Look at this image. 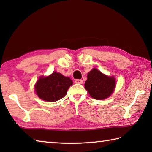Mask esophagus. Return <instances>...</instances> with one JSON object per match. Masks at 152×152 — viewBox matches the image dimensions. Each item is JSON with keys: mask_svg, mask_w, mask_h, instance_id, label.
<instances>
[{"mask_svg": "<svg viewBox=\"0 0 152 152\" xmlns=\"http://www.w3.org/2000/svg\"><path fill=\"white\" fill-rule=\"evenodd\" d=\"M75 82L77 84H82L83 83V80L81 79H76L75 80Z\"/></svg>", "mask_w": 152, "mask_h": 152, "instance_id": "esophagus-1", "label": "esophagus"}]
</instances>
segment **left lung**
Returning a JSON list of instances; mask_svg holds the SVG:
<instances>
[{
  "label": "left lung",
  "mask_w": 152,
  "mask_h": 152,
  "mask_svg": "<svg viewBox=\"0 0 152 152\" xmlns=\"http://www.w3.org/2000/svg\"><path fill=\"white\" fill-rule=\"evenodd\" d=\"M84 86L90 95L94 99L103 100L109 97L114 91L115 80L101 73L96 68L92 69L87 75Z\"/></svg>",
  "instance_id": "obj_1"
}]
</instances>
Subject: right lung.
I'll return each instance as SVG.
<instances>
[{"label":"right lung","instance_id":"add662e5","mask_svg":"<svg viewBox=\"0 0 152 152\" xmlns=\"http://www.w3.org/2000/svg\"><path fill=\"white\" fill-rule=\"evenodd\" d=\"M72 84L73 82L70 78L54 72L48 77L39 78L35 84V89L41 99L55 102L62 99Z\"/></svg>","mask_w":152,"mask_h":152}]
</instances>
